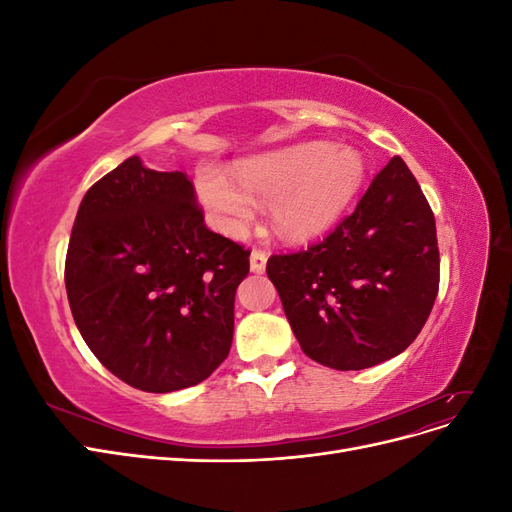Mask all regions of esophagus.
Segmentation results:
<instances>
[{"label":"esophagus","mask_w":512,"mask_h":512,"mask_svg":"<svg viewBox=\"0 0 512 512\" xmlns=\"http://www.w3.org/2000/svg\"><path fill=\"white\" fill-rule=\"evenodd\" d=\"M265 267H267V252L254 250L252 256H250V269L254 273H262V271H265Z\"/></svg>","instance_id":"obj_1"}]
</instances>
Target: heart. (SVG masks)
<instances>
[{"label":"heart","instance_id":"1","mask_svg":"<svg viewBox=\"0 0 512 512\" xmlns=\"http://www.w3.org/2000/svg\"><path fill=\"white\" fill-rule=\"evenodd\" d=\"M237 179L215 168L198 173V198L215 228L241 235L262 203L271 205L277 235L307 241L352 205L365 181V160L352 147L307 143L247 160Z\"/></svg>","mask_w":512,"mask_h":512}]
</instances>
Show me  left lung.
Returning <instances> with one entry per match:
<instances>
[{
  "mask_svg": "<svg viewBox=\"0 0 512 512\" xmlns=\"http://www.w3.org/2000/svg\"><path fill=\"white\" fill-rule=\"evenodd\" d=\"M267 275L316 363L356 371L404 352L440 286L436 220L406 162L386 164L322 241L271 256Z\"/></svg>",
  "mask_w": 512,
  "mask_h": 512,
  "instance_id": "1",
  "label": "left lung"
}]
</instances>
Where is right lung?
Returning a JSON list of instances; mask_svg holds the SVG:
<instances>
[{"mask_svg":"<svg viewBox=\"0 0 512 512\" xmlns=\"http://www.w3.org/2000/svg\"><path fill=\"white\" fill-rule=\"evenodd\" d=\"M250 250L205 226L185 173L128 158L96 181L76 213L66 292L98 361L147 393L207 380L235 331V292Z\"/></svg>","mask_w":512,"mask_h":512,"instance_id":"1","label":"right lung"}]
</instances>
